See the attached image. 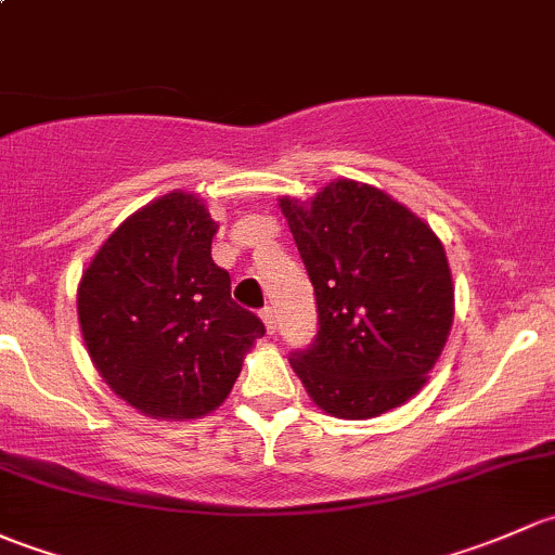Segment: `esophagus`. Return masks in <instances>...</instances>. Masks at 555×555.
<instances>
[{"label": "esophagus", "mask_w": 555, "mask_h": 555, "mask_svg": "<svg viewBox=\"0 0 555 555\" xmlns=\"http://www.w3.org/2000/svg\"><path fill=\"white\" fill-rule=\"evenodd\" d=\"M261 320H264V325H267V334H275V331H278V315H275V310H272V307H264V310H261Z\"/></svg>", "instance_id": "esophagus-1"}]
</instances>
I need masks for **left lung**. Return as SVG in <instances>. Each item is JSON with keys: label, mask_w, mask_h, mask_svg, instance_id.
Returning a JSON list of instances; mask_svg holds the SVG:
<instances>
[{"label": "left lung", "mask_w": 555, "mask_h": 555, "mask_svg": "<svg viewBox=\"0 0 555 555\" xmlns=\"http://www.w3.org/2000/svg\"><path fill=\"white\" fill-rule=\"evenodd\" d=\"M318 301V336L291 369L325 414L371 420L414 398L441 358L454 285L441 240L390 194L336 179L280 197Z\"/></svg>", "instance_id": "left-lung-1"}]
</instances>
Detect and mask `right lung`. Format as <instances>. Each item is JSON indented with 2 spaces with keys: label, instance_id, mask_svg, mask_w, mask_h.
<instances>
[{
  "label": "right lung",
  "instance_id": "add662e5",
  "mask_svg": "<svg viewBox=\"0 0 555 555\" xmlns=\"http://www.w3.org/2000/svg\"><path fill=\"white\" fill-rule=\"evenodd\" d=\"M216 224L170 192L122 221L82 272L77 315L104 382L152 420H199L224 403L264 323L232 299L210 259Z\"/></svg>",
  "mask_w": 555,
  "mask_h": 555
}]
</instances>
